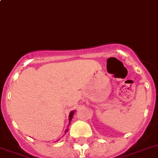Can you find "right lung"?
Returning a JSON list of instances; mask_svg holds the SVG:
<instances>
[{"label": "right lung", "mask_w": 158, "mask_h": 158, "mask_svg": "<svg viewBox=\"0 0 158 158\" xmlns=\"http://www.w3.org/2000/svg\"><path fill=\"white\" fill-rule=\"evenodd\" d=\"M74 113H75V111H71V112H70V114H69V124H70V123H71V120H72V118H73V116H74ZM68 132V128L65 130V133L66 132Z\"/></svg>", "instance_id": "obj_1"}]
</instances>
